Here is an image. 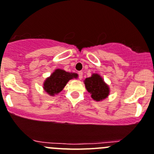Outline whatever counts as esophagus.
<instances>
[{"label":"esophagus","instance_id":"1","mask_svg":"<svg viewBox=\"0 0 154 154\" xmlns=\"http://www.w3.org/2000/svg\"><path fill=\"white\" fill-rule=\"evenodd\" d=\"M78 77L80 80L83 78V71H79L78 72Z\"/></svg>","mask_w":154,"mask_h":154}]
</instances>
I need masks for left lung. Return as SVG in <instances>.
<instances>
[{
	"label": "left lung",
	"instance_id": "left-lung-1",
	"mask_svg": "<svg viewBox=\"0 0 154 154\" xmlns=\"http://www.w3.org/2000/svg\"><path fill=\"white\" fill-rule=\"evenodd\" d=\"M84 83L86 89L91 94V97L95 101H101L109 95L108 86L98 74H93L92 77L86 78Z\"/></svg>",
	"mask_w": 154,
	"mask_h": 154
}]
</instances>
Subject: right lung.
Instances as JSON below:
<instances>
[{"mask_svg": "<svg viewBox=\"0 0 154 154\" xmlns=\"http://www.w3.org/2000/svg\"><path fill=\"white\" fill-rule=\"evenodd\" d=\"M77 74L69 73L61 69H57L45 80L44 88L46 92L50 95L58 94L62 90L65 85L71 79L77 78Z\"/></svg>", "mask_w": 154, "mask_h": 154, "instance_id": "obj_1", "label": "right lung"}]
</instances>
